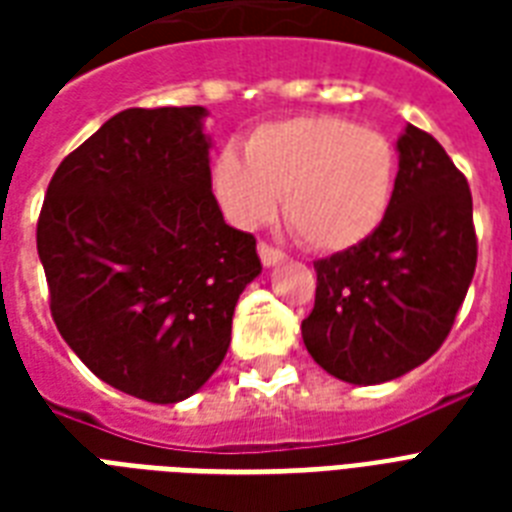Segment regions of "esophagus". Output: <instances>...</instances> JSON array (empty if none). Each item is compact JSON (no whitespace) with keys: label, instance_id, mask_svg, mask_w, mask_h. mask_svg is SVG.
Instances as JSON below:
<instances>
[{"label":"esophagus","instance_id":"esophagus-1","mask_svg":"<svg viewBox=\"0 0 512 512\" xmlns=\"http://www.w3.org/2000/svg\"><path fill=\"white\" fill-rule=\"evenodd\" d=\"M257 252H260V260H263V265H268V268H271V265H279L281 260L287 257L279 247H273L268 241H260V244H257Z\"/></svg>","mask_w":512,"mask_h":512}]
</instances>
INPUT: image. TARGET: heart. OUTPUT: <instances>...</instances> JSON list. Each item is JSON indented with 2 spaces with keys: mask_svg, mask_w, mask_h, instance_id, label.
<instances>
[{
  "mask_svg": "<svg viewBox=\"0 0 512 512\" xmlns=\"http://www.w3.org/2000/svg\"><path fill=\"white\" fill-rule=\"evenodd\" d=\"M398 156L385 135L332 114L260 124L244 140V159L223 151L212 188L236 225L284 217L305 247L342 252L369 239L396 191Z\"/></svg>",
  "mask_w": 512,
  "mask_h": 512,
  "instance_id": "obj_1",
  "label": "heart"
}]
</instances>
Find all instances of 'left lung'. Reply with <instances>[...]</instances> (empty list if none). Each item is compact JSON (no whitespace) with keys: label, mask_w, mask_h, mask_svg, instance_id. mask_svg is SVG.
I'll return each instance as SVG.
<instances>
[{"label":"left lung","mask_w":512,"mask_h":512,"mask_svg":"<svg viewBox=\"0 0 512 512\" xmlns=\"http://www.w3.org/2000/svg\"><path fill=\"white\" fill-rule=\"evenodd\" d=\"M396 191L380 228L316 260L308 353L337 380L377 385L425 364L449 337L476 273L468 180L414 124L398 140Z\"/></svg>","instance_id":"obj_1"}]
</instances>
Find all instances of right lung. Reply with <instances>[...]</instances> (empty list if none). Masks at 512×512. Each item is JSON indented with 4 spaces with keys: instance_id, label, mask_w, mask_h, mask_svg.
Listing matches in <instances>:
<instances>
[{
    "instance_id": "obj_1",
    "label": "right lung",
    "mask_w": 512,
    "mask_h": 512,
    "mask_svg": "<svg viewBox=\"0 0 512 512\" xmlns=\"http://www.w3.org/2000/svg\"><path fill=\"white\" fill-rule=\"evenodd\" d=\"M201 106L127 108L60 162L36 249L63 340L122 393L175 404L223 364L263 271L212 193Z\"/></svg>"
}]
</instances>
